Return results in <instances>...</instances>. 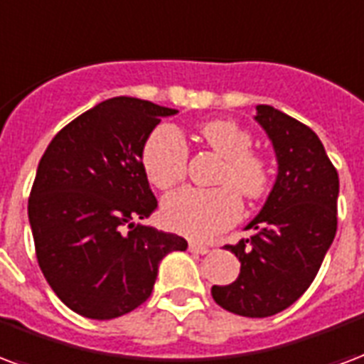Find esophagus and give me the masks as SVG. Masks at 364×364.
I'll list each match as a JSON object with an SVG mask.
<instances>
[{"instance_id": "obj_1", "label": "esophagus", "mask_w": 364, "mask_h": 364, "mask_svg": "<svg viewBox=\"0 0 364 364\" xmlns=\"http://www.w3.org/2000/svg\"><path fill=\"white\" fill-rule=\"evenodd\" d=\"M189 250L191 252H196V255H208L210 249L206 245H200V243H195V241H191L189 243Z\"/></svg>"}]
</instances>
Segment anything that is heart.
Listing matches in <instances>:
<instances>
[{"label": "heart", "instance_id": "1", "mask_svg": "<svg viewBox=\"0 0 364 364\" xmlns=\"http://www.w3.org/2000/svg\"><path fill=\"white\" fill-rule=\"evenodd\" d=\"M198 134L223 158L216 177V183L222 187L179 189L161 203V218L169 230L177 233L210 239L239 222L243 214L239 193L250 200L264 195L270 171L264 158L250 150L252 136L249 131L233 121L203 123ZM187 164L189 146L179 129L161 123L148 134L142 146V168L156 189L168 191L181 183L187 175Z\"/></svg>", "mask_w": 364, "mask_h": 364}]
</instances>
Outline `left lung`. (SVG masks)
I'll return each mask as SVG.
<instances>
[{
	"label": "left lung",
	"instance_id": "obj_1",
	"mask_svg": "<svg viewBox=\"0 0 364 364\" xmlns=\"http://www.w3.org/2000/svg\"><path fill=\"white\" fill-rule=\"evenodd\" d=\"M255 119L270 136L278 177L268 200L247 230L250 239L225 245L241 272L233 284L214 285L225 311L264 318L291 306L316 278L338 230L340 177L316 133L272 106H257Z\"/></svg>",
	"mask_w": 364,
	"mask_h": 364
}]
</instances>
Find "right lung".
Listing matches in <instances>:
<instances>
[{
  "label": "right lung",
  "instance_id": "add662e5",
  "mask_svg": "<svg viewBox=\"0 0 364 364\" xmlns=\"http://www.w3.org/2000/svg\"><path fill=\"white\" fill-rule=\"evenodd\" d=\"M177 109L148 100H106L61 129L46 148L28 198L36 258L71 311L123 316L152 293L158 264L187 241L136 223L158 206L142 146Z\"/></svg>",
  "mask_w": 364,
  "mask_h": 364
}]
</instances>
